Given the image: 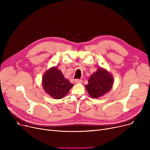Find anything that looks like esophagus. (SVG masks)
Returning a JSON list of instances; mask_svg holds the SVG:
<instances>
[{"label":"esophagus","instance_id":"1","mask_svg":"<svg viewBox=\"0 0 150 150\" xmlns=\"http://www.w3.org/2000/svg\"><path fill=\"white\" fill-rule=\"evenodd\" d=\"M75 83H82L83 81H82V80L76 79V80H75Z\"/></svg>","mask_w":150,"mask_h":150}]
</instances>
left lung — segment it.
<instances>
[{
	"label": "left lung",
	"instance_id": "1",
	"mask_svg": "<svg viewBox=\"0 0 150 150\" xmlns=\"http://www.w3.org/2000/svg\"><path fill=\"white\" fill-rule=\"evenodd\" d=\"M114 78L107 70L99 67L88 80L89 83L85 86L89 95L93 98L101 97L111 90L113 84Z\"/></svg>",
	"mask_w": 150,
	"mask_h": 150
}]
</instances>
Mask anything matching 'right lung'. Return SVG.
<instances>
[{
  "instance_id": "1",
  "label": "right lung",
  "mask_w": 150,
  "mask_h": 150,
  "mask_svg": "<svg viewBox=\"0 0 150 150\" xmlns=\"http://www.w3.org/2000/svg\"><path fill=\"white\" fill-rule=\"evenodd\" d=\"M42 84L44 91L54 99L64 98L74 86L57 67H52L46 71L42 77Z\"/></svg>"
}]
</instances>
